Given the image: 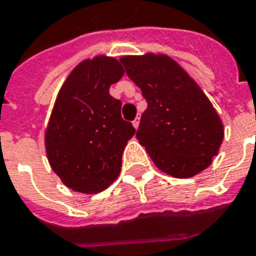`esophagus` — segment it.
Returning a JSON list of instances; mask_svg holds the SVG:
<instances>
[{"mask_svg":"<svg viewBox=\"0 0 256 256\" xmlns=\"http://www.w3.org/2000/svg\"><path fill=\"white\" fill-rule=\"evenodd\" d=\"M132 124H134V126L138 130V124H140V116H136V118H134V122H132Z\"/></svg>","mask_w":256,"mask_h":256,"instance_id":"esophagus-1","label":"esophagus"}]
</instances>
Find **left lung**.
Masks as SVG:
<instances>
[{"label": "left lung", "mask_w": 256, "mask_h": 256, "mask_svg": "<svg viewBox=\"0 0 256 256\" xmlns=\"http://www.w3.org/2000/svg\"><path fill=\"white\" fill-rule=\"evenodd\" d=\"M122 64L146 100L136 138L156 167L174 178L206 170L218 155L224 130L199 85L163 54L122 57Z\"/></svg>", "instance_id": "obj_1"}]
</instances>
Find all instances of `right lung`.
I'll list each match as a JSON object with an SVG mask.
<instances>
[{"mask_svg": "<svg viewBox=\"0 0 256 256\" xmlns=\"http://www.w3.org/2000/svg\"><path fill=\"white\" fill-rule=\"evenodd\" d=\"M124 74L122 60L94 57L78 64L61 86L45 134L50 167L66 187L97 194L118 179L126 142L134 134L110 86Z\"/></svg>", "mask_w": 256, "mask_h": 256, "instance_id": "add662e5", "label": "right lung"}]
</instances>
